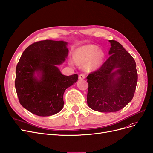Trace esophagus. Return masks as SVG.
<instances>
[{
  "label": "esophagus",
  "instance_id": "esophagus-1",
  "mask_svg": "<svg viewBox=\"0 0 153 153\" xmlns=\"http://www.w3.org/2000/svg\"><path fill=\"white\" fill-rule=\"evenodd\" d=\"M85 78V74H81L79 76V79H84Z\"/></svg>",
  "mask_w": 153,
  "mask_h": 153
}]
</instances>
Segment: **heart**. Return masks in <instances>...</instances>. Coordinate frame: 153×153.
<instances>
[{
    "mask_svg": "<svg viewBox=\"0 0 153 153\" xmlns=\"http://www.w3.org/2000/svg\"><path fill=\"white\" fill-rule=\"evenodd\" d=\"M104 53L98 50V47L94 45H88L76 50L74 53V60L77 64H89L87 67L89 70L97 69L102 63Z\"/></svg>",
    "mask_w": 153,
    "mask_h": 153,
    "instance_id": "1",
    "label": "heart"
}]
</instances>
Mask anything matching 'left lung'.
Returning <instances> with one entry per match:
<instances>
[{
  "label": "left lung",
  "instance_id": "obj_1",
  "mask_svg": "<svg viewBox=\"0 0 153 153\" xmlns=\"http://www.w3.org/2000/svg\"><path fill=\"white\" fill-rule=\"evenodd\" d=\"M110 57L87 76V103L100 112H115L132 100L137 82L136 64L122 45L109 40Z\"/></svg>",
  "mask_w": 153,
  "mask_h": 153
}]
</instances>
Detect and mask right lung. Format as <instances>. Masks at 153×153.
I'll list each match as a JSON object with an SVG mask.
<instances>
[{
  "label": "right lung",
  "mask_w": 153,
  "mask_h": 153,
  "mask_svg": "<svg viewBox=\"0 0 153 153\" xmlns=\"http://www.w3.org/2000/svg\"><path fill=\"white\" fill-rule=\"evenodd\" d=\"M67 45L64 41L35 42L25 50L17 64L15 87L19 103L33 114H57L63 108L65 89L78 79L77 74L64 76L57 67L68 55Z\"/></svg>",
  "instance_id": "add662e5"
}]
</instances>
